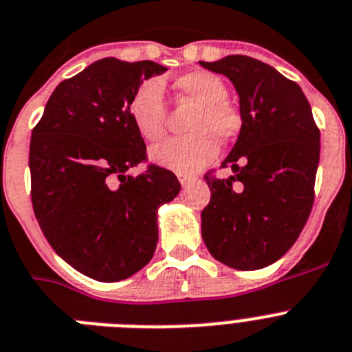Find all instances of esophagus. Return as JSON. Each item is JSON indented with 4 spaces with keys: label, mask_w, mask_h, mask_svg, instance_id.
Segmentation results:
<instances>
[{
    "label": "esophagus",
    "mask_w": 352,
    "mask_h": 352,
    "mask_svg": "<svg viewBox=\"0 0 352 352\" xmlns=\"http://www.w3.org/2000/svg\"><path fill=\"white\" fill-rule=\"evenodd\" d=\"M178 179H179V183H182L183 187H187L188 183L192 182V176L190 174H185V173H178Z\"/></svg>",
    "instance_id": "34e87169"
}]
</instances>
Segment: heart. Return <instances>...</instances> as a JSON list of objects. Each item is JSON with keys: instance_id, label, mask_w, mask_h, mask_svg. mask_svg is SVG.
Returning <instances> with one entry per match:
<instances>
[{"instance_id": "heart-1", "label": "heart", "mask_w": 352, "mask_h": 352, "mask_svg": "<svg viewBox=\"0 0 352 352\" xmlns=\"http://www.w3.org/2000/svg\"><path fill=\"white\" fill-rule=\"evenodd\" d=\"M174 89L182 101L196 104L187 124L192 133L153 147L151 160L176 173H196L217 158L219 140L228 142L236 137L242 128V116L228 101V87L217 74L192 71L176 78ZM130 117L147 142L164 137L167 107L158 80H146L135 90L130 99Z\"/></svg>"}]
</instances>
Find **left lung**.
<instances>
[{"label":"left lung","mask_w":352,"mask_h":352,"mask_svg":"<svg viewBox=\"0 0 352 352\" xmlns=\"http://www.w3.org/2000/svg\"><path fill=\"white\" fill-rule=\"evenodd\" d=\"M199 64L230 78L242 116L221 165L235 174H205L212 197L201 212L203 240L224 265L262 269L292 248L310 217L320 131L301 87L274 67L244 55Z\"/></svg>","instance_id":"obj_1"}]
</instances>
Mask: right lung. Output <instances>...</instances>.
Wrapping results in <instances>:
<instances>
[{
    "mask_svg": "<svg viewBox=\"0 0 352 352\" xmlns=\"http://www.w3.org/2000/svg\"><path fill=\"white\" fill-rule=\"evenodd\" d=\"M167 67L149 60H98L60 83L32 131V205L60 258L112 283L139 272L158 242L156 210L179 194L178 178L147 160L130 99ZM120 182L117 184L115 179Z\"/></svg>",
    "mask_w": 352,
    "mask_h": 352,
    "instance_id": "obj_1",
    "label": "right lung"
}]
</instances>
